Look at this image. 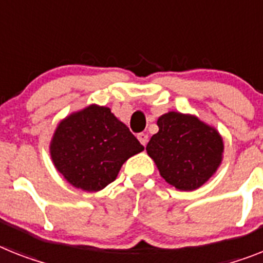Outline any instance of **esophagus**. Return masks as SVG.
I'll return each mask as SVG.
<instances>
[{
	"label": "esophagus",
	"mask_w": 263,
	"mask_h": 263,
	"mask_svg": "<svg viewBox=\"0 0 263 263\" xmlns=\"http://www.w3.org/2000/svg\"><path fill=\"white\" fill-rule=\"evenodd\" d=\"M138 139H139V142L142 143V145H145L147 144V142H148V135L147 134H139L138 135Z\"/></svg>",
	"instance_id": "1"
}]
</instances>
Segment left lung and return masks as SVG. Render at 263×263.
<instances>
[{
  "label": "left lung",
  "mask_w": 263,
  "mask_h": 263,
  "mask_svg": "<svg viewBox=\"0 0 263 263\" xmlns=\"http://www.w3.org/2000/svg\"><path fill=\"white\" fill-rule=\"evenodd\" d=\"M158 134L145 149L165 182L180 191L199 189L223 158L219 132L194 115L168 112L158 119Z\"/></svg>",
  "instance_id": "obj_1"
}]
</instances>
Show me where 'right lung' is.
<instances>
[{
    "mask_svg": "<svg viewBox=\"0 0 263 263\" xmlns=\"http://www.w3.org/2000/svg\"><path fill=\"white\" fill-rule=\"evenodd\" d=\"M49 148L67 182L93 193L114 182L125 160L144 147L109 108L92 104L59 123Z\"/></svg>",
    "mask_w": 263,
    "mask_h": 263,
    "instance_id": "add662e5",
    "label": "right lung"
}]
</instances>
